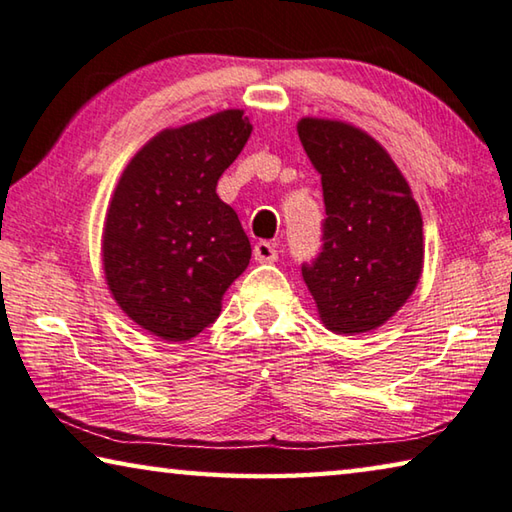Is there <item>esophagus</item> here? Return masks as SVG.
I'll return each mask as SVG.
<instances>
[{
  "label": "esophagus",
  "instance_id": "esophagus-1",
  "mask_svg": "<svg viewBox=\"0 0 512 512\" xmlns=\"http://www.w3.org/2000/svg\"><path fill=\"white\" fill-rule=\"evenodd\" d=\"M254 258L258 263H274L276 258H279V254H276V247L272 245V242H256L254 245Z\"/></svg>",
  "mask_w": 512,
  "mask_h": 512
}]
</instances>
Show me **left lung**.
Returning <instances> with one entry per match:
<instances>
[{
	"instance_id": "obj_1",
	"label": "left lung",
	"mask_w": 512,
	"mask_h": 512,
	"mask_svg": "<svg viewBox=\"0 0 512 512\" xmlns=\"http://www.w3.org/2000/svg\"><path fill=\"white\" fill-rule=\"evenodd\" d=\"M297 133L322 177L324 245L301 265L326 329H379L413 295L424 267L422 213L408 181L370 133L301 117Z\"/></svg>"
}]
</instances>
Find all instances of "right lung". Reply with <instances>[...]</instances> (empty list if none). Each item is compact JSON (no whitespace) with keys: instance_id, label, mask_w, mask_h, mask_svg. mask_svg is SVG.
<instances>
[{"instance_id":"add662e5","label":"right lung","mask_w":512,"mask_h":512,"mask_svg":"<svg viewBox=\"0 0 512 512\" xmlns=\"http://www.w3.org/2000/svg\"><path fill=\"white\" fill-rule=\"evenodd\" d=\"M251 133L229 108L163 129L124 167L108 201L102 265L117 306L165 342L195 338L247 270L251 245L217 181Z\"/></svg>"}]
</instances>
